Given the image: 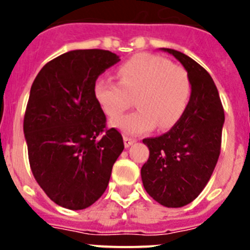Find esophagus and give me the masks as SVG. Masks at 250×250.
<instances>
[{
	"label": "esophagus",
	"mask_w": 250,
	"mask_h": 250,
	"mask_svg": "<svg viewBox=\"0 0 250 250\" xmlns=\"http://www.w3.org/2000/svg\"><path fill=\"white\" fill-rule=\"evenodd\" d=\"M135 139L130 138V136H124V144H125V146L129 147L130 145H132L134 143H135Z\"/></svg>",
	"instance_id": "34e87169"
}]
</instances>
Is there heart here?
I'll use <instances>...</instances> for the list:
<instances>
[{
    "mask_svg": "<svg viewBox=\"0 0 250 250\" xmlns=\"http://www.w3.org/2000/svg\"><path fill=\"white\" fill-rule=\"evenodd\" d=\"M120 83L99 77L92 86L94 98L110 119H116L136 96L138 111L112 121L126 134H145L158 125L173 127L183 118L190 103L191 83L187 71L165 57L139 54L119 67Z\"/></svg>",
    "mask_w": 250,
    "mask_h": 250,
    "instance_id": "heart-1",
    "label": "heart"
}]
</instances>
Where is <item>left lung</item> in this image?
<instances>
[{"mask_svg":"<svg viewBox=\"0 0 250 250\" xmlns=\"http://www.w3.org/2000/svg\"><path fill=\"white\" fill-rule=\"evenodd\" d=\"M191 83L187 111L167 132L143 140L150 155L141 167L146 193L159 204L180 208L193 202L208 184L222 147L224 109L213 79L203 66L171 48Z\"/></svg>","mask_w":250,"mask_h":250,"instance_id":"1","label":"left lung"}]
</instances>
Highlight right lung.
<instances>
[{"label": "right lung", "instance_id": "right-lung-1", "mask_svg": "<svg viewBox=\"0 0 250 250\" xmlns=\"http://www.w3.org/2000/svg\"><path fill=\"white\" fill-rule=\"evenodd\" d=\"M119 61L107 50L68 51L31 86L23 119L30 167L46 195L66 209L81 210L103 195L124 150L92 94L95 80Z\"/></svg>", "mask_w": 250, "mask_h": 250}]
</instances>
